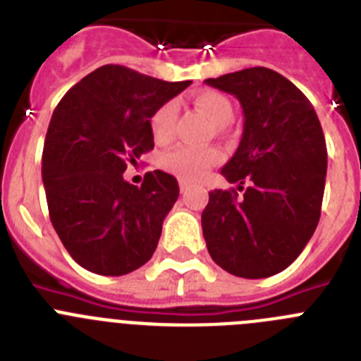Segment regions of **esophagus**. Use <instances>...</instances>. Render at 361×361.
<instances>
[{"instance_id": "34e87169", "label": "esophagus", "mask_w": 361, "mask_h": 361, "mask_svg": "<svg viewBox=\"0 0 361 361\" xmlns=\"http://www.w3.org/2000/svg\"><path fill=\"white\" fill-rule=\"evenodd\" d=\"M178 186H180V193H186L188 188H190V186H188L186 180H180V183H178Z\"/></svg>"}]
</instances>
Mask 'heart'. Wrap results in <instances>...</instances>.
<instances>
[{
	"mask_svg": "<svg viewBox=\"0 0 361 361\" xmlns=\"http://www.w3.org/2000/svg\"><path fill=\"white\" fill-rule=\"evenodd\" d=\"M197 110L202 114L213 126L222 128L231 121V103L219 92H200L193 99ZM177 119V104L173 101L162 104L149 119L153 139L157 142H168L173 137V126ZM222 153L216 148H195V146H175L161 157V166L166 171L177 175L183 180H199L219 164Z\"/></svg>",
	"mask_w": 361,
	"mask_h": 361,
	"instance_id": "1",
	"label": "heart"
}]
</instances>
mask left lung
Wrapping results in <instances>:
<instances>
[{
	"instance_id": "obj_1",
	"label": "left lung",
	"mask_w": 361,
	"mask_h": 361,
	"mask_svg": "<svg viewBox=\"0 0 361 361\" xmlns=\"http://www.w3.org/2000/svg\"><path fill=\"white\" fill-rule=\"evenodd\" d=\"M244 111L237 152L220 170L237 190H213L202 233L215 264L242 279H267L296 260L320 220L327 148L302 92L264 66L206 79Z\"/></svg>"
}]
</instances>
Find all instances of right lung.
Wrapping results in <instances>:
<instances>
[{
  "label": "right lung",
  "instance_id": "right-lung-1",
  "mask_svg": "<svg viewBox=\"0 0 361 361\" xmlns=\"http://www.w3.org/2000/svg\"><path fill=\"white\" fill-rule=\"evenodd\" d=\"M190 85L104 65L73 85L54 110L43 186L54 229L85 269L121 276L152 258L177 202V178L148 171L137 188L123 173L153 149L155 110Z\"/></svg>",
  "mask_w": 361,
  "mask_h": 361
}]
</instances>
